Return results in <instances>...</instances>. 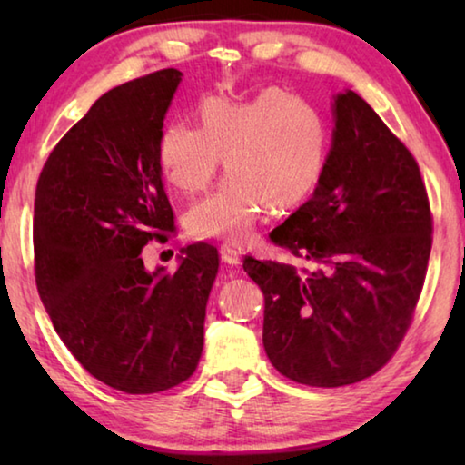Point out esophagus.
Instances as JSON below:
<instances>
[{
  "instance_id": "1",
  "label": "esophagus",
  "mask_w": 465,
  "mask_h": 465,
  "mask_svg": "<svg viewBox=\"0 0 465 465\" xmlns=\"http://www.w3.org/2000/svg\"><path fill=\"white\" fill-rule=\"evenodd\" d=\"M219 254H222V261L225 264H230V266H238L240 264V252L235 250V248H232L230 243H223V246L219 248Z\"/></svg>"
}]
</instances>
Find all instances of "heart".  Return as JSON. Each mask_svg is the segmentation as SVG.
<instances>
[{
  "label": "heart",
  "instance_id": "obj_1",
  "mask_svg": "<svg viewBox=\"0 0 465 465\" xmlns=\"http://www.w3.org/2000/svg\"><path fill=\"white\" fill-rule=\"evenodd\" d=\"M201 123L172 121L157 141V162L178 194L207 191L219 166L230 176L186 213L194 238L242 242L269 209L297 207L326 170L330 129L316 104L281 88L233 102L207 98Z\"/></svg>",
  "mask_w": 465,
  "mask_h": 465
}]
</instances>
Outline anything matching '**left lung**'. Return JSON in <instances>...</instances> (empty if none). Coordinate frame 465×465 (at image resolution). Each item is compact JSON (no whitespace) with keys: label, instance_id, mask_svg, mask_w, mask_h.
Wrapping results in <instances>:
<instances>
[{"label":"left lung","instance_id":"8db88e82","mask_svg":"<svg viewBox=\"0 0 465 465\" xmlns=\"http://www.w3.org/2000/svg\"><path fill=\"white\" fill-rule=\"evenodd\" d=\"M326 170L312 199L271 240L293 264L248 256L264 293L262 342L289 380L357 383L388 363L412 322L432 243L419 163L352 90L334 98Z\"/></svg>","mask_w":465,"mask_h":465}]
</instances>
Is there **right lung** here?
Masks as SVG:
<instances>
[{
    "mask_svg": "<svg viewBox=\"0 0 465 465\" xmlns=\"http://www.w3.org/2000/svg\"><path fill=\"white\" fill-rule=\"evenodd\" d=\"M183 74L160 69L108 90L65 133L38 176L35 277L63 344L102 383L157 393L194 373L219 269L211 243L178 269H145L141 250L174 233L157 162Z\"/></svg>",
    "mask_w": 465,
    "mask_h": 465,
    "instance_id": "add662e5",
    "label": "right lung"
}]
</instances>
